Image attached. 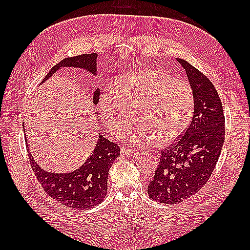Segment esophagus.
I'll use <instances>...</instances> for the list:
<instances>
[{"instance_id": "esophagus-1", "label": "esophagus", "mask_w": 250, "mask_h": 250, "mask_svg": "<svg viewBox=\"0 0 250 250\" xmlns=\"http://www.w3.org/2000/svg\"><path fill=\"white\" fill-rule=\"evenodd\" d=\"M121 155L124 156H135L137 151L133 150V149H128V148H121Z\"/></svg>"}]
</instances>
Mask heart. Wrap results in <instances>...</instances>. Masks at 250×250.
Here are the masks:
<instances>
[{
  "label": "heart",
  "mask_w": 250,
  "mask_h": 250,
  "mask_svg": "<svg viewBox=\"0 0 250 250\" xmlns=\"http://www.w3.org/2000/svg\"><path fill=\"white\" fill-rule=\"evenodd\" d=\"M106 128L121 136L136 121L130 141L145 146L156 141L167 145L178 140L190 124L194 94L190 83L159 70H139L116 81L115 93L103 94L99 102Z\"/></svg>",
  "instance_id": "heart-1"
}]
</instances>
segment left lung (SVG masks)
Returning <instances> with one entry per match:
<instances>
[{
  "label": "left lung",
  "instance_id": "left-lung-1",
  "mask_svg": "<svg viewBox=\"0 0 250 250\" xmlns=\"http://www.w3.org/2000/svg\"><path fill=\"white\" fill-rule=\"evenodd\" d=\"M194 94L193 116L183 136L161 150L160 161L148 185L150 198L176 204L195 194L208 182L225 142V115L221 100L208 78L184 59Z\"/></svg>",
  "mask_w": 250,
  "mask_h": 250
}]
</instances>
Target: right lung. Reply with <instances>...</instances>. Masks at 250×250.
<instances>
[{"mask_svg": "<svg viewBox=\"0 0 250 250\" xmlns=\"http://www.w3.org/2000/svg\"><path fill=\"white\" fill-rule=\"evenodd\" d=\"M97 57V54H89L65 58L51 68L42 83L46 82L55 72L65 66L84 68L95 75ZM99 99L100 89H97L93 94L94 105L98 104ZM25 145L29 152L32 169L45 192L48 193L52 199L63 205L77 209H86L97 206L105 199L107 193L108 171L115 159L120 155V148L115 143L100 135L94 150L81 167L71 173L59 174L46 172L41 168L32 157L26 141Z\"/></svg>", "mask_w": 250, "mask_h": 250, "instance_id": "add662e5", "label": "right lung"}]
</instances>
